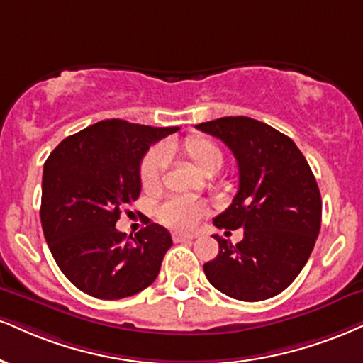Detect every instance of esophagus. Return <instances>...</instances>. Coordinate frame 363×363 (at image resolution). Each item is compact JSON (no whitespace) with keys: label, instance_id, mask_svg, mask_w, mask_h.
<instances>
[{"label":"esophagus","instance_id":"1","mask_svg":"<svg viewBox=\"0 0 363 363\" xmlns=\"http://www.w3.org/2000/svg\"><path fill=\"white\" fill-rule=\"evenodd\" d=\"M196 237L194 235H186V233H174L172 240L176 243H182V242H193Z\"/></svg>","mask_w":363,"mask_h":363}]
</instances>
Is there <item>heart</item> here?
Wrapping results in <instances>:
<instances>
[{"label":"heart","instance_id":"obj_1","mask_svg":"<svg viewBox=\"0 0 363 363\" xmlns=\"http://www.w3.org/2000/svg\"><path fill=\"white\" fill-rule=\"evenodd\" d=\"M174 147H155L143 159L140 167V181L147 191H154L162 182L164 170L169 164V155L174 154ZM186 159L194 165L203 176H213L223 165V150L218 143L206 137L194 135L184 140L181 147ZM208 213V206L203 201L191 198H174L162 204L159 218L165 226L172 230H191Z\"/></svg>","mask_w":363,"mask_h":363}]
</instances>
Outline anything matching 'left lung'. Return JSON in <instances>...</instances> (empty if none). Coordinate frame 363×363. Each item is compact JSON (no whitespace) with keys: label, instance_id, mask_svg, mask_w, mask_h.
<instances>
[{"label":"left lung","instance_id":"obj_1","mask_svg":"<svg viewBox=\"0 0 363 363\" xmlns=\"http://www.w3.org/2000/svg\"><path fill=\"white\" fill-rule=\"evenodd\" d=\"M220 138L238 164V193L213 223L243 228L231 245L213 235L220 252L204 264L208 281L238 301L274 298L298 277L321 226V194L308 160L289 137L248 116L196 125Z\"/></svg>","mask_w":363,"mask_h":363}]
</instances>
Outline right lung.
<instances>
[{
	"label": "right lung",
	"mask_w": 363,
	"mask_h": 363,
	"mask_svg": "<svg viewBox=\"0 0 363 363\" xmlns=\"http://www.w3.org/2000/svg\"><path fill=\"white\" fill-rule=\"evenodd\" d=\"M177 126L103 120L64 138L43 165L40 220L54 260L77 289L98 299L137 294L159 276L172 245L164 226L135 238L115 228L142 191L140 164Z\"/></svg>",
	"instance_id": "1"
}]
</instances>
